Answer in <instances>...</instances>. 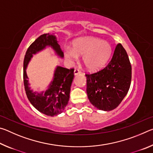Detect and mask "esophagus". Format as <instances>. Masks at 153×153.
<instances>
[{
  "mask_svg": "<svg viewBox=\"0 0 153 153\" xmlns=\"http://www.w3.org/2000/svg\"><path fill=\"white\" fill-rule=\"evenodd\" d=\"M79 73H81V71H80L79 69H75V70H74V74L75 75H77V74H78Z\"/></svg>",
  "mask_w": 153,
  "mask_h": 153,
  "instance_id": "1",
  "label": "esophagus"
}]
</instances>
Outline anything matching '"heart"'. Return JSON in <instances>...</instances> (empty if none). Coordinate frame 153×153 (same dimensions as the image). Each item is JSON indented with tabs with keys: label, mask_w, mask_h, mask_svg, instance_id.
I'll return each instance as SVG.
<instances>
[{
	"label": "heart",
	"mask_w": 153,
	"mask_h": 153,
	"mask_svg": "<svg viewBox=\"0 0 153 153\" xmlns=\"http://www.w3.org/2000/svg\"><path fill=\"white\" fill-rule=\"evenodd\" d=\"M111 46L106 41L99 38L87 37L76 40L73 49H66L65 56L70 61H76L78 56L89 71H97L104 67L111 54Z\"/></svg>",
	"instance_id": "heart-1"
}]
</instances>
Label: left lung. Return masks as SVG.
<instances>
[{
	"mask_svg": "<svg viewBox=\"0 0 153 153\" xmlns=\"http://www.w3.org/2000/svg\"><path fill=\"white\" fill-rule=\"evenodd\" d=\"M86 76L88 97L95 107L103 111L117 107L128 93L131 79V63L121 44L116 46L104 68Z\"/></svg>",
	"mask_w": 153,
	"mask_h": 153,
	"instance_id": "left-lung-1",
	"label": "left lung"
}]
</instances>
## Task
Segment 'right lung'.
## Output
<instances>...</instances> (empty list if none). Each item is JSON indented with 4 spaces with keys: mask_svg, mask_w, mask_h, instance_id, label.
Instances as JSON below:
<instances>
[{
    "mask_svg": "<svg viewBox=\"0 0 153 153\" xmlns=\"http://www.w3.org/2000/svg\"><path fill=\"white\" fill-rule=\"evenodd\" d=\"M46 46H51L57 55L63 56L60 46L55 36L44 33L32 43L27 48L24 61V84L27 97L33 107L40 112L48 116L57 115L63 112L68 103L72 81L74 77V69L56 67L53 81L50 87L43 93L33 92L30 90L25 69L33 54L42 50Z\"/></svg>",
    "mask_w": 153,
    "mask_h": 153,
    "instance_id": "add662e5",
    "label": "right lung"
}]
</instances>
